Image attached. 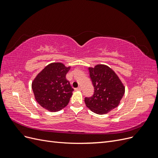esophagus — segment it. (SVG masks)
Returning a JSON list of instances; mask_svg holds the SVG:
<instances>
[{
  "label": "esophagus",
  "instance_id": "1",
  "mask_svg": "<svg viewBox=\"0 0 158 158\" xmlns=\"http://www.w3.org/2000/svg\"><path fill=\"white\" fill-rule=\"evenodd\" d=\"M75 90H76V91H81V90H82V88H81L80 86H79V87H78V88H75Z\"/></svg>",
  "mask_w": 158,
  "mask_h": 158
}]
</instances>
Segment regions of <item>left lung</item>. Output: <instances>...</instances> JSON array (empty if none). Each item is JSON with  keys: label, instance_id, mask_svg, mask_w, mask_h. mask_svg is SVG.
Wrapping results in <instances>:
<instances>
[{"label": "left lung", "instance_id": "obj_1", "mask_svg": "<svg viewBox=\"0 0 158 158\" xmlns=\"http://www.w3.org/2000/svg\"><path fill=\"white\" fill-rule=\"evenodd\" d=\"M89 72L94 94L92 97L85 98V106L96 114L107 113L120 103L125 88L117 74L107 65L89 67Z\"/></svg>", "mask_w": 158, "mask_h": 158}]
</instances>
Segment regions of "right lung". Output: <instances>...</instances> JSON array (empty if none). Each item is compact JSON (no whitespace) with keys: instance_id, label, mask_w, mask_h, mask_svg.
Masks as SVG:
<instances>
[{"instance_id":"right-lung-1","label":"right lung","mask_w":158,"mask_h":158,"mask_svg":"<svg viewBox=\"0 0 158 158\" xmlns=\"http://www.w3.org/2000/svg\"><path fill=\"white\" fill-rule=\"evenodd\" d=\"M70 66L52 63L43 69L33 80L31 88L37 102L49 111L56 112L69 103L74 89L66 78Z\"/></svg>"}]
</instances>
